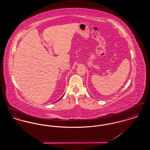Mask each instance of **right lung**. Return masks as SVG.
Listing matches in <instances>:
<instances>
[{
	"label": "right lung",
	"instance_id": "obj_1",
	"mask_svg": "<svg viewBox=\"0 0 150 150\" xmlns=\"http://www.w3.org/2000/svg\"><path fill=\"white\" fill-rule=\"evenodd\" d=\"M62 97H63V96H62ZM62 97H61V98H60V99H59V100H61V98H62Z\"/></svg>",
	"mask_w": 150,
	"mask_h": 150
}]
</instances>
